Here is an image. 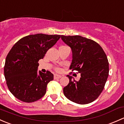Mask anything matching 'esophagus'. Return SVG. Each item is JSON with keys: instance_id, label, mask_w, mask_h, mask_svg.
Segmentation results:
<instances>
[{"instance_id": "esophagus-1", "label": "esophagus", "mask_w": 124, "mask_h": 124, "mask_svg": "<svg viewBox=\"0 0 124 124\" xmlns=\"http://www.w3.org/2000/svg\"><path fill=\"white\" fill-rule=\"evenodd\" d=\"M62 77V76L60 75H58V74H54V79H59L60 78Z\"/></svg>"}]
</instances>
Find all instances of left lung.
<instances>
[{"instance_id":"8db88e82","label":"left lung","mask_w":124,"mask_h":124,"mask_svg":"<svg viewBox=\"0 0 124 124\" xmlns=\"http://www.w3.org/2000/svg\"><path fill=\"white\" fill-rule=\"evenodd\" d=\"M61 39L72 50L70 70H77L81 74L78 81L67 75L70 82L63 88V94L76 103H90L102 92L109 75L106 54L101 47L91 39L80 36H61Z\"/></svg>"}]
</instances>
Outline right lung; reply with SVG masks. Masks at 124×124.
I'll list each match as a JSON object with an SVG mask.
<instances>
[{
  "mask_svg": "<svg viewBox=\"0 0 124 124\" xmlns=\"http://www.w3.org/2000/svg\"><path fill=\"white\" fill-rule=\"evenodd\" d=\"M61 35L36 34L18 41L6 56L4 75L6 84L16 98L27 103L41 98L46 93L47 85L53 79V74L37 72L39 61L53 46Z\"/></svg>",
  "mask_w": 124,
  "mask_h": 124,
  "instance_id": "right-lung-1",
  "label": "right lung"
}]
</instances>
